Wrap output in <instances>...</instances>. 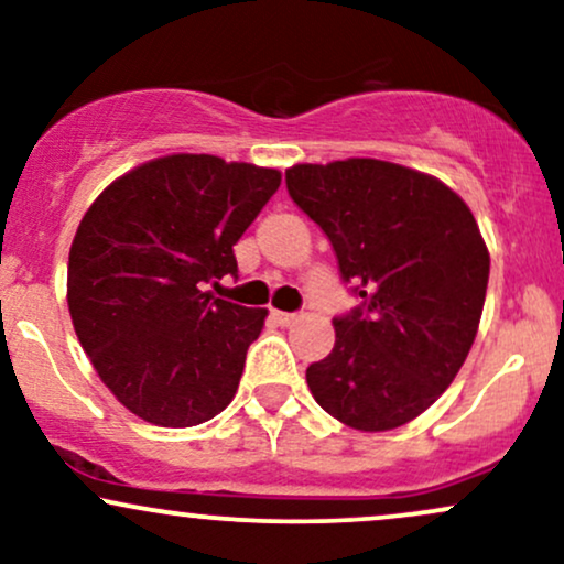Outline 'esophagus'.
<instances>
[{
  "mask_svg": "<svg viewBox=\"0 0 564 564\" xmlns=\"http://www.w3.org/2000/svg\"><path fill=\"white\" fill-rule=\"evenodd\" d=\"M273 321L281 323V326H291V323L296 321V313H283V310H273Z\"/></svg>",
  "mask_w": 564,
  "mask_h": 564,
  "instance_id": "obj_1",
  "label": "esophagus"
}]
</instances>
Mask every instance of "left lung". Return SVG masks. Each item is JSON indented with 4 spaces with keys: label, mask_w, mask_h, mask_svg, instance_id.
Instances as JSON below:
<instances>
[{
    "label": "left lung",
    "mask_w": 564,
    "mask_h": 564,
    "mask_svg": "<svg viewBox=\"0 0 564 564\" xmlns=\"http://www.w3.org/2000/svg\"><path fill=\"white\" fill-rule=\"evenodd\" d=\"M286 187L360 300L334 318L310 392L355 430L411 422L448 390L480 326L490 257L469 206L430 174L377 159L296 164Z\"/></svg>",
    "instance_id": "left-lung-1"
}]
</instances>
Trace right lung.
I'll list each match as a JSON object with an SVG mask.
<instances>
[{"instance_id": "obj_1", "label": "right lung", "mask_w": 564, "mask_h": 564, "mask_svg": "<svg viewBox=\"0 0 564 564\" xmlns=\"http://www.w3.org/2000/svg\"><path fill=\"white\" fill-rule=\"evenodd\" d=\"M281 172L177 153L111 183L68 254V310L119 403L159 426H196L230 403L268 310L206 291L238 275L232 246Z\"/></svg>"}]
</instances>
